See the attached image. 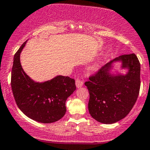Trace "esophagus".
Wrapping results in <instances>:
<instances>
[{
    "mask_svg": "<svg viewBox=\"0 0 150 150\" xmlns=\"http://www.w3.org/2000/svg\"><path fill=\"white\" fill-rule=\"evenodd\" d=\"M83 84H84V83H83V81L81 80L77 79L76 81V86L77 88H81L83 86Z\"/></svg>",
    "mask_w": 150,
    "mask_h": 150,
    "instance_id": "34e87169",
    "label": "esophagus"
}]
</instances>
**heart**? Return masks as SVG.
Instances as JSON below:
<instances>
[{
	"label": "heart",
	"instance_id": "heart-1",
	"mask_svg": "<svg viewBox=\"0 0 150 150\" xmlns=\"http://www.w3.org/2000/svg\"><path fill=\"white\" fill-rule=\"evenodd\" d=\"M100 65H101V61H100V59H98V61L93 62L89 66V69L91 71H97L100 68Z\"/></svg>",
	"mask_w": 150,
	"mask_h": 150
}]
</instances>
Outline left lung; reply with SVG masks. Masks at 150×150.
Masks as SVG:
<instances>
[{"instance_id":"left-lung-1","label":"left lung","mask_w":150,"mask_h":150,"mask_svg":"<svg viewBox=\"0 0 150 150\" xmlns=\"http://www.w3.org/2000/svg\"><path fill=\"white\" fill-rule=\"evenodd\" d=\"M121 68L114 72L116 62ZM124 70L125 73L121 70ZM85 85L89 92L88 109L100 123L112 124L124 118L135 104L140 89V64L135 54L123 55L89 77Z\"/></svg>"}]
</instances>
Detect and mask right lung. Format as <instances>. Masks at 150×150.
I'll use <instances>...</instances> for the list:
<instances>
[{"label":"right lung","mask_w":150,"mask_h":150,"mask_svg":"<svg viewBox=\"0 0 150 150\" xmlns=\"http://www.w3.org/2000/svg\"><path fill=\"white\" fill-rule=\"evenodd\" d=\"M27 41L13 57L11 88L18 108L27 117L42 123L55 122L64 116L66 102L76 90L75 80L56 76L45 81H36L23 69L20 55Z\"/></svg>","instance_id":"add662e5"}]
</instances>
